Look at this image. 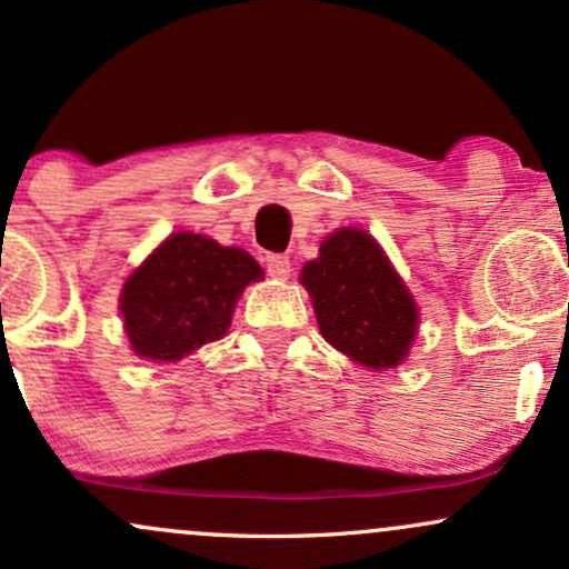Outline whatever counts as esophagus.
<instances>
[{
    "mask_svg": "<svg viewBox=\"0 0 569 569\" xmlns=\"http://www.w3.org/2000/svg\"><path fill=\"white\" fill-rule=\"evenodd\" d=\"M264 264H267V272H270L272 278H289L291 262L286 253H267Z\"/></svg>",
    "mask_w": 569,
    "mask_h": 569,
    "instance_id": "34e87169",
    "label": "esophagus"
}]
</instances>
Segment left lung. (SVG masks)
<instances>
[{"label": "left lung", "mask_w": 569, "mask_h": 569, "mask_svg": "<svg viewBox=\"0 0 569 569\" xmlns=\"http://www.w3.org/2000/svg\"><path fill=\"white\" fill-rule=\"evenodd\" d=\"M326 342L369 369H393L417 335V307L407 286L363 230H337L321 257L305 264Z\"/></svg>", "instance_id": "1"}]
</instances>
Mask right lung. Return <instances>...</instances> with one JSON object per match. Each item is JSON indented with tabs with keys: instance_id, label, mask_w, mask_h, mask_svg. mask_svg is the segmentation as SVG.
Masks as SVG:
<instances>
[{
	"instance_id": "right-lung-1",
	"label": "right lung",
	"mask_w": 569,
	"mask_h": 569,
	"mask_svg": "<svg viewBox=\"0 0 569 569\" xmlns=\"http://www.w3.org/2000/svg\"><path fill=\"white\" fill-rule=\"evenodd\" d=\"M262 278L243 248L206 234L176 232L122 289L120 310L133 350L152 361H179L227 335L240 291Z\"/></svg>"
}]
</instances>
